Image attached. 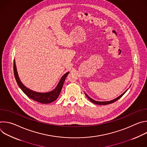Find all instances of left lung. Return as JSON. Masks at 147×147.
Listing matches in <instances>:
<instances>
[{
    "label": "left lung",
    "instance_id": "left-lung-1",
    "mask_svg": "<svg viewBox=\"0 0 147 147\" xmlns=\"http://www.w3.org/2000/svg\"><path fill=\"white\" fill-rule=\"evenodd\" d=\"M127 91V90L125 91L124 92H123L121 95H120L119 96H118L117 98H115V99H113V100H110V101H105V102H100V101H96V100H94V99H91L90 96H88L86 93V95L87 96V97L89 99V100L91 101V102H92V103H95V104H97V105H108V104H110V103H113V102H115V101H116V100H117L119 99H120L125 92H126V91Z\"/></svg>",
    "mask_w": 147,
    "mask_h": 147
}]
</instances>
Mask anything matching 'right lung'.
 I'll use <instances>...</instances> for the list:
<instances>
[{
  "instance_id": "right-lung-1",
  "label": "right lung",
  "mask_w": 147,
  "mask_h": 147,
  "mask_svg": "<svg viewBox=\"0 0 147 147\" xmlns=\"http://www.w3.org/2000/svg\"><path fill=\"white\" fill-rule=\"evenodd\" d=\"M13 69H14V77H15L16 82L17 83L18 87L21 88V90H22L23 91V92L30 98H31L36 102H40L41 103H51V102L55 101L58 98V96L61 92V90L62 89L63 86V84L65 81V79L69 73V72H67L61 77L60 80L59 81V82L58 83L57 86L53 91L48 92L42 93V92H38L33 91L30 90L29 88H28L26 86H24L23 85V84L21 82V81L18 77L17 71L15 60H14Z\"/></svg>"
}]
</instances>
